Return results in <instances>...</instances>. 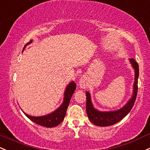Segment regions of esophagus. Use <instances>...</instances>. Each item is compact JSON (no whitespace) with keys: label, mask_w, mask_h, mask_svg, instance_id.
<instances>
[{"label":"esophagus","mask_w":150,"mask_h":150,"mask_svg":"<svg viewBox=\"0 0 150 150\" xmlns=\"http://www.w3.org/2000/svg\"><path fill=\"white\" fill-rule=\"evenodd\" d=\"M79 85L81 88H85L87 87V81L84 77H82L79 81Z\"/></svg>","instance_id":"1"}]
</instances>
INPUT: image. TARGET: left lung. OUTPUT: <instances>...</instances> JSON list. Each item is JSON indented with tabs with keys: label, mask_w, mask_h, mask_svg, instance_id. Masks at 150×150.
Returning <instances> with one entry per match:
<instances>
[{
	"label": "left lung",
	"mask_w": 150,
	"mask_h": 150,
	"mask_svg": "<svg viewBox=\"0 0 150 150\" xmlns=\"http://www.w3.org/2000/svg\"><path fill=\"white\" fill-rule=\"evenodd\" d=\"M132 67L134 70V82L131 98L122 108L114 111H100L94 108L91 100V95L86 92V112L90 121L97 126L107 127L113 125L122 120L129 112L135 102L137 93V81L139 78V65L134 58H129Z\"/></svg>",
	"instance_id": "1"
}]
</instances>
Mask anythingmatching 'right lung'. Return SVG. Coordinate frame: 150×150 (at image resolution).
I'll use <instances>...</instances> for the list:
<instances>
[{
	"label": "right lung",
	"mask_w": 150,
	"mask_h": 150,
	"mask_svg": "<svg viewBox=\"0 0 150 150\" xmlns=\"http://www.w3.org/2000/svg\"><path fill=\"white\" fill-rule=\"evenodd\" d=\"M32 42L33 40H31L29 42H28L25 45L23 51L25 50L26 46L28 45L29 44L32 43ZM75 89H76V84L74 81H71L67 85L66 88H65V93H64L63 101H62L61 105L58 108H57L55 111L49 113V114L46 115H43V116L35 117L31 116V115L25 113L23 111V112L26 115V117H28L31 121L39 125L45 127H56L59 124H60L64 120L65 114H66L67 107H68L70 99H71Z\"/></svg>",
	"instance_id": "obj_1"
}]
</instances>
